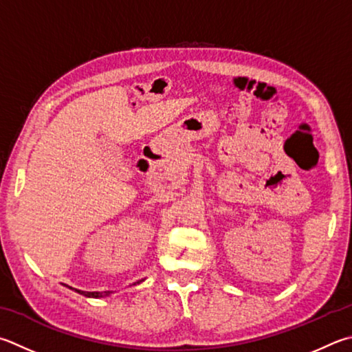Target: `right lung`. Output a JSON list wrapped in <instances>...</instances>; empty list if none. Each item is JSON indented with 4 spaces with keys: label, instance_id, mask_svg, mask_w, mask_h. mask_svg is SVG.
I'll return each instance as SVG.
<instances>
[{
    "label": "right lung",
    "instance_id": "1",
    "mask_svg": "<svg viewBox=\"0 0 352 352\" xmlns=\"http://www.w3.org/2000/svg\"><path fill=\"white\" fill-rule=\"evenodd\" d=\"M137 283H140V282H137ZM76 292H80V294H82V296H86V297H94V298H100V297H106V296H109V291H104V292H85V291H78V289H75Z\"/></svg>",
    "mask_w": 352,
    "mask_h": 352
}]
</instances>
